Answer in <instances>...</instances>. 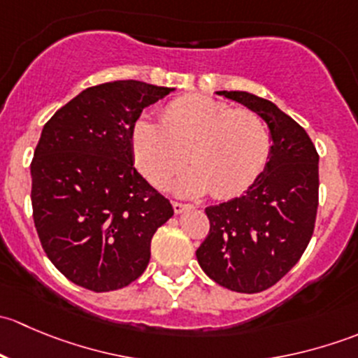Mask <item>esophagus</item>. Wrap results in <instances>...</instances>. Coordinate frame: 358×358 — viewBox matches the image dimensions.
Wrapping results in <instances>:
<instances>
[{
	"label": "esophagus",
	"instance_id": "esophagus-1",
	"mask_svg": "<svg viewBox=\"0 0 358 358\" xmlns=\"http://www.w3.org/2000/svg\"><path fill=\"white\" fill-rule=\"evenodd\" d=\"M189 208H192V204H185V202H178V201L173 202V209H175L176 215H180V213L187 211V209H189Z\"/></svg>",
	"mask_w": 358,
	"mask_h": 358
}]
</instances>
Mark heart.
I'll list each match as a JSON object with an SVG mask.
<instances>
[{
  "mask_svg": "<svg viewBox=\"0 0 358 358\" xmlns=\"http://www.w3.org/2000/svg\"><path fill=\"white\" fill-rule=\"evenodd\" d=\"M136 168L152 185H168L187 164L173 190L196 197L211 190L225 199L249 189L268 164L272 136L256 112L220 100L187 95L162 110L161 122L142 117L131 129Z\"/></svg>",
  "mask_w": 358,
  "mask_h": 358,
  "instance_id": "1",
  "label": "heart"
}]
</instances>
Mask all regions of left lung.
I'll list each match as a JSON object with an SVG mask.
<instances>
[{"mask_svg":"<svg viewBox=\"0 0 358 358\" xmlns=\"http://www.w3.org/2000/svg\"><path fill=\"white\" fill-rule=\"evenodd\" d=\"M266 122L272 152L241 197L206 208L209 234L196 251L209 279L236 292H262L298 263L312 239L319 206V154L305 129L270 100L216 92Z\"/></svg>","mask_w":358,"mask_h":358,"instance_id":"1","label":"left lung"}]
</instances>
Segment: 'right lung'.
Listing matches in <instances>:
<instances>
[{
    "instance_id": "add662e5",
    "label": "right lung",
    "mask_w": 358,
    "mask_h": 358,
    "mask_svg": "<svg viewBox=\"0 0 358 358\" xmlns=\"http://www.w3.org/2000/svg\"><path fill=\"white\" fill-rule=\"evenodd\" d=\"M173 88L142 81L92 86L43 126L31 162L32 218L50 262L95 292L126 287L150 259L171 202L133 166L131 129Z\"/></svg>"
}]
</instances>
